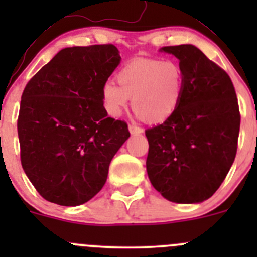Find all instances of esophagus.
Returning a JSON list of instances; mask_svg holds the SVG:
<instances>
[{"label":"esophagus","instance_id":"34e87169","mask_svg":"<svg viewBox=\"0 0 257 257\" xmlns=\"http://www.w3.org/2000/svg\"><path fill=\"white\" fill-rule=\"evenodd\" d=\"M129 132H131L132 134H141L143 133V128L136 125V124H129Z\"/></svg>","mask_w":257,"mask_h":257}]
</instances>
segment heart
I'll return each mask as SVG.
<instances>
[{"instance_id":"heart-1","label":"heart","mask_w":257,"mask_h":257,"mask_svg":"<svg viewBox=\"0 0 257 257\" xmlns=\"http://www.w3.org/2000/svg\"><path fill=\"white\" fill-rule=\"evenodd\" d=\"M102 88L105 110L118 116L132 99L134 112L148 123L169 119L180 104L184 88L183 71L173 61L136 59L129 62Z\"/></svg>"}]
</instances>
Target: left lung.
Wrapping results in <instances>:
<instances>
[{"mask_svg": "<svg viewBox=\"0 0 257 257\" xmlns=\"http://www.w3.org/2000/svg\"><path fill=\"white\" fill-rule=\"evenodd\" d=\"M183 71L180 104L145 131L152 185L174 203L206 200L226 178L237 150L240 110L229 74L191 45L167 46Z\"/></svg>", "mask_w": 257, "mask_h": 257, "instance_id": "8db88e82", "label": "left lung"}]
</instances>
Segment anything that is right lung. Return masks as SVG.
<instances>
[{
  "mask_svg": "<svg viewBox=\"0 0 257 257\" xmlns=\"http://www.w3.org/2000/svg\"><path fill=\"white\" fill-rule=\"evenodd\" d=\"M120 62L115 46L59 51L32 77L21 97V164L46 200L77 206L107 181L128 124L108 116L102 88Z\"/></svg>",
  "mask_w": 257,
  "mask_h": 257,
  "instance_id": "right-lung-1",
  "label": "right lung"
}]
</instances>
